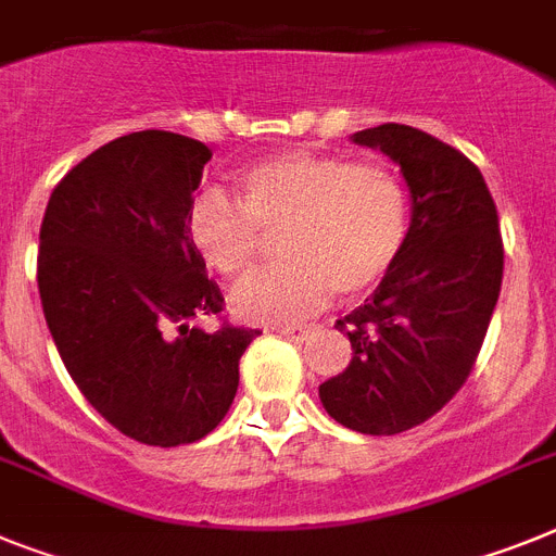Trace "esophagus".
<instances>
[{"instance_id":"1","label":"esophagus","mask_w":556,"mask_h":556,"mask_svg":"<svg viewBox=\"0 0 556 556\" xmlns=\"http://www.w3.org/2000/svg\"><path fill=\"white\" fill-rule=\"evenodd\" d=\"M279 336L293 339V342H305L307 336H311V330H307V328H282V330H279Z\"/></svg>"}]
</instances>
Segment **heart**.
I'll list each match as a JSON object with an SVG mask.
<instances>
[{"label":"heart","instance_id":"1","mask_svg":"<svg viewBox=\"0 0 556 556\" xmlns=\"http://www.w3.org/2000/svg\"><path fill=\"white\" fill-rule=\"evenodd\" d=\"M279 237L277 268L242 279L231 311L254 325H293L339 291L362 296L395 268L409 237V191L384 163L282 152L237 177V198L198 191L186 231L203 263L228 279L254 268L263 235Z\"/></svg>","mask_w":556,"mask_h":556}]
</instances>
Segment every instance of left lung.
<instances>
[{"instance_id": "8db88e82", "label": "left lung", "mask_w": 556, "mask_h": 556, "mask_svg": "<svg viewBox=\"0 0 556 556\" xmlns=\"http://www.w3.org/2000/svg\"><path fill=\"white\" fill-rule=\"evenodd\" d=\"M353 141L399 163L413 220L395 268L336 321L353 358L319 399L342 427L399 435L450 404L472 372L501 296V223L480 169L450 143L404 124Z\"/></svg>"}]
</instances>
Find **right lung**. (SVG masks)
Masks as SVG:
<instances>
[{"label":"right lung","mask_w":556,"mask_h":556,"mask_svg":"<svg viewBox=\"0 0 556 556\" xmlns=\"http://www.w3.org/2000/svg\"><path fill=\"white\" fill-rule=\"evenodd\" d=\"M208 161L186 135L129 132L73 166L41 220L36 279L59 356L84 399L147 446L206 438L260 333L191 328L223 311L186 231Z\"/></svg>","instance_id":"1"}]
</instances>
